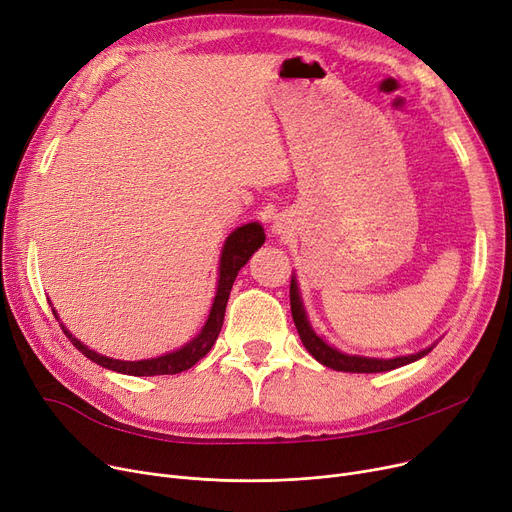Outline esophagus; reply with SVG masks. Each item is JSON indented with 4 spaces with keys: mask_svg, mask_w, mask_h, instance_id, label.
<instances>
[{
    "mask_svg": "<svg viewBox=\"0 0 512 512\" xmlns=\"http://www.w3.org/2000/svg\"><path fill=\"white\" fill-rule=\"evenodd\" d=\"M275 231H281V223H277V225H275Z\"/></svg>",
    "mask_w": 512,
    "mask_h": 512,
    "instance_id": "1",
    "label": "esophagus"
}]
</instances>
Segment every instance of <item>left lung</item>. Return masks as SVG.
Returning <instances> with one entry per match:
<instances>
[{"label": "left lung", "mask_w": 512, "mask_h": 512, "mask_svg": "<svg viewBox=\"0 0 512 512\" xmlns=\"http://www.w3.org/2000/svg\"><path fill=\"white\" fill-rule=\"evenodd\" d=\"M289 304H291V316H294L296 329L300 333V339L304 348L319 360L321 364L335 371H344V373H383V371H392L398 367H404L408 362H415L419 358H423L425 354L431 352V348L410 354V356H400V358H389V360H381V358H364V356H348L344 352H339L331 346H327L323 339L312 331V327L308 325L306 312L298 294V285L296 279H291L289 285Z\"/></svg>", "instance_id": "left-lung-1"}]
</instances>
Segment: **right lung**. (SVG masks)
I'll use <instances>...</instances> for the list:
<instances>
[{
    "label": "right lung",
    "instance_id": "right-lung-1",
    "mask_svg": "<svg viewBox=\"0 0 512 512\" xmlns=\"http://www.w3.org/2000/svg\"><path fill=\"white\" fill-rule=\"evenodd\" d=\"M264 239H266L264 231L258 223L243 225L227 237L223 254H221V269H218V271H221V275H218L216 298H214L208 321H206L204 329L198 333V337H193L187 346H183L181 350H177L173 354H166V356L152 358V360H139V362L114 360V358L100 356V354H95L93 350L85 348L79 342V339L72 337L64 327H62V331L70 339L72 346H75L89 360H93L95 364H100V367H104V369H110V371H116V373H125V375H135V377L183 373V371L191 369L200 358H204L210 352V348L214 346L218 333H221L223 321H225V310H227L233 281H235L237 273L241 271V266L246 264L250 260V256L262 246ZM56 319H58V316H56Z\"/></svg>",
    "mask_w": 512,
    "mask_h": 512
}]
</instances>
